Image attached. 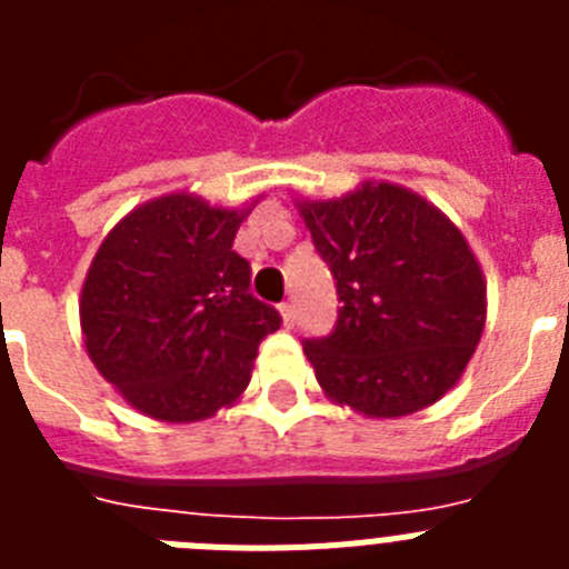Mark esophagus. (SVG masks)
Returning <instances> with one entry per match:
<instances>
[{"instance_id": "1", "label": "esophagus", "mask_w": 569, "mask_h": 569, "mask_svg": "<svg viewBox=\"0 0 569 569\" xmlns=\"http://www.w3.org/2000/svg\"><path fill=\"white\" fill-rule=\"evenodd\" d=\"M279 313H281V321H284V328H293V321H296V308L293 305H279Z\"/></svg>"}]
</instances>
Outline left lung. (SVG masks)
<instances>
[{"label": "left lung", "mask_w": 569, "mask_h": 569, "mask_svg": "<svg viewBox=\"0 0 569 569\" xmlns=\"http://www.w3.org/2000/svg\"><path fill=\"white\" fill-rule=\"evenodd\" d=\"M339 290L333 333L305 341L330 401L401 419L450 393L487 321V281L433 202L367 179L339 199H296Z\"/></svg>", "instance_id": "obj_1"}]
</instances>
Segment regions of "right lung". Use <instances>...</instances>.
<instances>
[{
    "label": "right lung",
    "mask_w": 569,
    "mask_h": 569,
    "mask_svg": "<svg viewBox=\"0 0 569 569\" xmlns=\"http://www.w3.org/2000/svg\"><path fill=\"white\" fill-rule=\"evenodd\" d=\"M261 199V196H259ZM239 210L176 190L110 228L84 276V350L133 410L190 425L236 405L281 316L250 293L233 250Z\"/></svg>",
    "instance_id": "right-lung-1"
}]
</instances>
